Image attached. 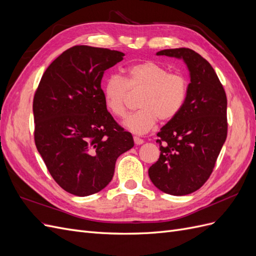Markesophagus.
<instances>
[{
    "instance_id": "1",
    "label": "esophagus",
    "mask_w": 256,
    "mask_h": 256,
    "mask_svg": "<svg viewBox=\"0 0 256 256\" xmlns=\"http://www.w3.org/2000/svg\"><path fill=\"white\" fill-rule=\"evenodd\" d=\"M134 143H136V145H141V144L144 143V140H142V138H138V136H134Z\"/></svg>"
}]
</instances>
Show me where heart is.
Masks as SVG:
<instances>
[{"label": "heart", "mask_w": 256, "mask_h": 256, "mask_svg": "<svg viewBox=\"0 0 256 256\" xmlns=\"http://www.w3.org/2000/svg\"><path fill=\"white\" fill-rule=\"evenodd\" d=\"M130 90H141L138 108L140 110L128 115L122 126L136 134H144L154 126L157 120L166 122L180 112L188 94V81L180 74H172L152 60L130 66L126 78L112 74L102 88L106 110L116 118L126 113V98Z\"/></svg>", "instance_id": "1"}]
</instances>
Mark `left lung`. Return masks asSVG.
<instances>
[{
  "mask_svg": "<svg viewBox=\"0 0 256 256\" xmlns=\"http://www.w3.org/2000/svg\"><path fill=\"white\" fill-rule=\"evenodd\" d=\"M156 56L182 60L190 83L180 112L157 134L160 157L148 175L162 192L190 194L210 176L226 140V95L212 65L196 51L166 49Z\"/></svg>",
  "mask_w": 256,
  "mask_h": 256,
  "instance_id": "1",
  "label": "left lung"
}]
</instances>
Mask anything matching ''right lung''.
<instances>
[{
    "label": "right lung",
    "instance_id": "right-lung-1",
    "mask_svg": "<svg viewBox=\"0 0 256 256\" xmlns=\"http://www.w3.org/2000/svg\"><path fill=\"white\" fill-rule=\"evenodd\" d=\"M120 51L74 46L54 60L34 96L35 144L53 180L65 191L88 196L112 180L115 162L134 138L104 106V72Z\"/></svg>",
    "mask_w": 256,
    "mask_h": 256
}]
</instances>
